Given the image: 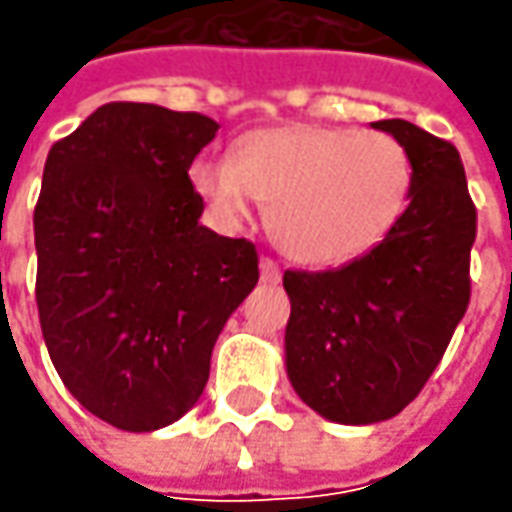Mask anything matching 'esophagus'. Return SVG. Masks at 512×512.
I'll use <instances>...</instances> for the list:
<instances>
[{"instance_id":"obj_1","label":"esophagus","mask_w":512,"mask_h":512,"mask_svg":"<svg viewBox=\"0 0 512 512\" xmlns=\"http://www.w3.org/2000/svg\"><path fill=\"white\" fill-rule=\"evenodd\" d=\"M259 270H262V282H265V285H279V282H282V267L276 265L270 256H265V259H262Z\"/></svg>"}]
</instances>
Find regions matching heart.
Here are the masks:
<instances>
[{"instance_id": "b5f03b06", "label": "heart", "mask_w": 512, "mask_h": 512, "mask_svg": "<svg viewBox=\"0 0 512 512\" xmlns=\"http://www.w3.org/2000/svg\"><path fill=\"white\" fill-rule=\"evenodd\" d=\"M190 182L227 222L245 219L253 199L270 205V236L290 259L342 265L399 222L413 159L382 130L287 125L245 136L233 162L196 159Z\"/></svg>"}]
</instances>
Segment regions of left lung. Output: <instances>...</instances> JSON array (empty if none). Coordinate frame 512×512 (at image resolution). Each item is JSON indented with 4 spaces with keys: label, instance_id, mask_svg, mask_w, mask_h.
<instances>
[{
    "label": "left lung",
    "instance_id": "8db88e82",
    "mask_svg": "<svg viewBox=\"0 0 512 512\" xmlns=\"http://www.w3.org/2000/svg\"><path fill=\"white\" fill-rule=\"evenodd\" d=\"M413 159L410 205L373 250L336 270H285L287 376L339 424L393 419L442 362L470 305L476 205L459 150L404 119L373 122Z\"/></svg>",
    "mask_w": 512,
    "mask_h": 512
}]
</instances>
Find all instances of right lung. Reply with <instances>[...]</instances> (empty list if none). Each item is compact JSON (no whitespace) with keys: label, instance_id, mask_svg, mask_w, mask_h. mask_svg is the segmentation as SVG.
<instances>
[{"label":"right lung","instance_id":"add662e5","mask_svg":"<svg viewBox=\"0 0 512 512\" xmlns=\"http://www.w3.org/2000/svg\"><path fill=\"white\" fill-rule=\"evenodd\" d=\"M219 125L202 113L110 102L48 153L33 210L36 307L73 399L130 433L199 402L259 253L205 225L187 170Z\"/></svg>","mask_w":512,"mask_h":512}]
</instances>
